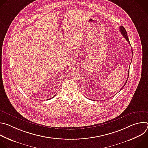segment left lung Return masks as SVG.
Masks as SVG:
<instances>
[{
  "label": "left lung",
  "mask_w": 148,
  "mask_h": 148,
  "mask_svg": "<svg viewBox=\"0 0 148 148\" xmlns=\"http://www.w3.org/2000/svg\"><path fill=\"white\" fill-rule=\"evenodd\" d=\"M120 32H121V34H122V35L125 37V38L126 40V41H127L128 42V43L130 44V45H131L130 44V40H129V38H128V34H127V32H126V30H125V29L123 27V26H120ZM132 53H133V51H132ZM129 73L130 72H128V75H129ZM128 78H127V80H128ZM126 82L125 83V84H124V86L122 87V88H121V90L123 88V87L125 86V84H126Z\"/></svg>",
  "instance_id": "1"
}]
</instances>
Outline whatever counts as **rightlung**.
I'll list each match as a JSON object with an SVG mask.
<instances>
[{
    "label": "right lung",
    "mask_w": 148,
    "mask_h": 148,
    "mask_svg": "<svg viewBox=\"0 0 148 148\" xmlns=\"http://www.w3.org/2000/svg\"><path fill=\"white\" fill-rule=\"evenodd\" d=\"M53 97H52V98H53Z\"/></svg>",
    "instance_id": "right-lung-1"
}]
</instances>
